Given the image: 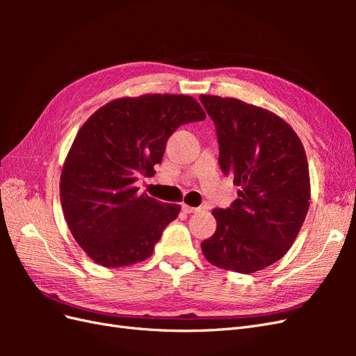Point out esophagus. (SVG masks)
<instances>
[{
  "label": "esophagus",
  "instance_id": "1",
  "mask_svg": "<svg viewBox=\"0 0 356 356\" xmlns=\"http://www.w3.org/2000/svg\"><path fill=\"white\" fill-rule=\"evenodd\" d=\"M182 211H184L186 213H195V212H199L200 211V208H193V207H188V204H186V203H182Z\"/></svg>",
  "mask_w": 356,
  "mask_h": 356
}]
</instances>
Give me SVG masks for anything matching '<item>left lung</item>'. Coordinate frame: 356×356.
Segmentation results:
<instances>
[{
	"label": "left lung",
	"mask_w": 356,
	"mask_h": 356,
	"mask_svg": "<svg viewBox=\"0 0 356 356\" xmlns=\"http://www.w3.org/2000/svg\"><path fill=\"white\" fill-rule=\"evenodd\" d=\"M217 129L220 168L241 187L227 209H213L217 230L202 242L207 260L224 270L254 273L294 243L310 204L303 144L281 117L234 98L200 95Z\"/></svg>",
	"instance_id": "left-lung-1"
}]
</instances>
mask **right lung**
Segmentation results:
<instances>
[{
  "mask_svg": "<svg viewBox=\"0 0 356 356\" xmlns=\"http://www.w3.org/2000/svg\"><path fill=\"white\" fill-rule=\"evenodd\" d=\"M207 118L186 95L114 99L93 113L75 136L60 175V203L70 232L95 263L132 266L153 254L179 204L139 195V177H153L169 136Z\"/></svg>",
  "mask_w": 356,
  "mask_h": 356,
  "instance_id": "right-lung-1",
  "label": "right lung"
}]
</instances>
